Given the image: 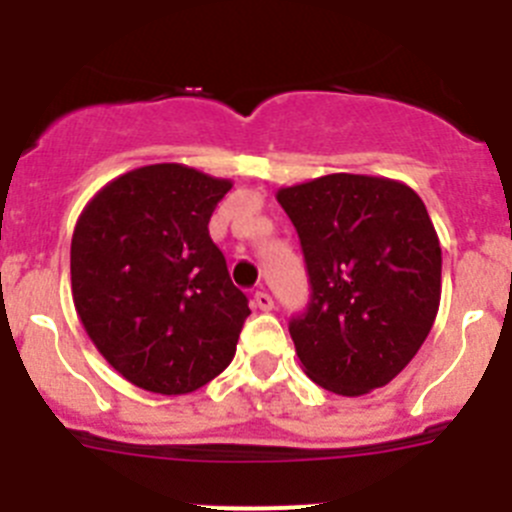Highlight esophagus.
Wrapping results in <instances>:
<instances>
[{
	"label": "esophagus",
	"mask_w": 512,
	"mask_h": 512,
	"mask_svg": "<svg viewBox=\"0 0 512 512\" xmlns=\"http://www.w3.org/2000/svg\"><path fill=\"white\" fill-rule=\"evenodd\" d=\"M253 305L259 307V310L269 312L271 307H274V300H271L269 292H264V289H261V292H256V295H253Z\"/></svg>",
	"instance_id": "34e87169"
}]
</instances>
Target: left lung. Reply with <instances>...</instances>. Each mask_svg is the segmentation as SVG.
<instances>
[{
	"label": "left lung",
	"mask_w": 512,
	"mask_h": 512,
	"mask_svg": "<svg viewBox=\"0 0 512 512\" xmlns=\"http://www.w3.org/2000/svg\"><path fill=\"white\" fill-rule=\"evenodd\" d=\"M312 300L289 323L302 372L343 397L384 387L431 333L441 243L423 200L387 176L328 174L282 187Z\"/></svg>",
	"instance_id": "left-lung-1"
}]
</instances>
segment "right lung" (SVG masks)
Instances as JSON below:
<instances>
[{
    "instance_id": "1",
    "label": "right lung",
    "mask_w": 512,
    "mask_h": 512,
    "mask_svg": "<svg viewBox=\"0 0 512 512\" xmlns=\"http://www.w3.org/2000/svg\"><path fill=\"white\" fill-rule=\"evenodd\" d=\"M230 187L184 164L140 166L76 220L74 307L99 354L140 390L187 395L233 361L251 310L207 230Z\"/></svg>"
}]
</instances>
